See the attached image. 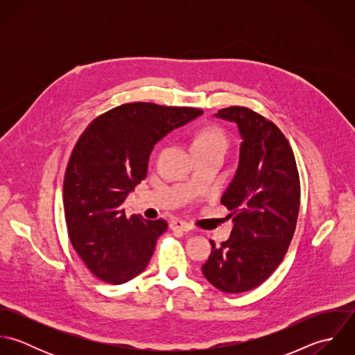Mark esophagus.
Instances as JSON below:
<instances>
[{"label":"esophagus","instance_id":"1","mask_svg":"<svg viewBox=\"0 0 355 355\" xmlns=\"http://www.w3.org/2000/svg\"><path fill=\"white\" fill-rule=\"evenodd\" d=\"M169 227H171L172 231H183V232H187V231L191 230V225H190V224H187L186 221L178 220V218H176V220H172L171 224H169Z\"/></svg>","mask_w":355,"mask_h":355}]
</instances>
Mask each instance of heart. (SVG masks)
Wrapping results in <instances>:
<instances>
[{
    "instance_id": "obj_1",
    "label": "heart",
    "mask_w": 355,
    "mask_h": 355,
    "mask_svg": "<svg viewBox=\"0 0 355 355\" xmlns=\"http://www.w3.org/2000/svg\"><path fill=\"white\" fill-rule=\"evenodd\" d=\"M193 148H214V149H223L227 148V139L218 130H203L200 132L193 142Z\"/></svg>"
}]
</instances>
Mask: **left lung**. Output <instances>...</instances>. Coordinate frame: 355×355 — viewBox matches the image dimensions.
Listing matches in <instances>:
<instances>
[{
  "instance_id": "obj_1",
  "label": "left lung",
  "mask_w": 355,
  "mask_h": 355,
  "mask_svg": "<svg viewBox=\"0 0 355 355\" xmlns=\"http://www.w3.org/2000/svg\"><path fill=\"white\" fill-rule=\"evenodd\" d=\"M214 117L235 123L242 139L234 179L221 197L232 213L228 241L202 265L206 280L223 293L238 294L265 282L283 261L300 211V176L294 153L282 131L243 106Z\"/></svg>"
}]
</instances>
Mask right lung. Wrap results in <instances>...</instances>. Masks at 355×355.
Here are the masks:
<instances>
[{
  "instance_id": "right-lung-1",
  "label": "right lung",
  "mask_w": 355,
  "mask_h": 355,
  "mask_svg": "<svg viewBox=\"0 0 355 355\" xmlns=\"http://www.w3.org/2000/svg\"><path fill=\"white\" fill-rule=\"evenodd\" d=\"M201 114L194 107L125 103L80 135L64 178L65 221L73 249L102 282L123 284L146 269L168 224L127 218L123 203L146 178L154 145Z\"/></svg>"
}]
</instances>
